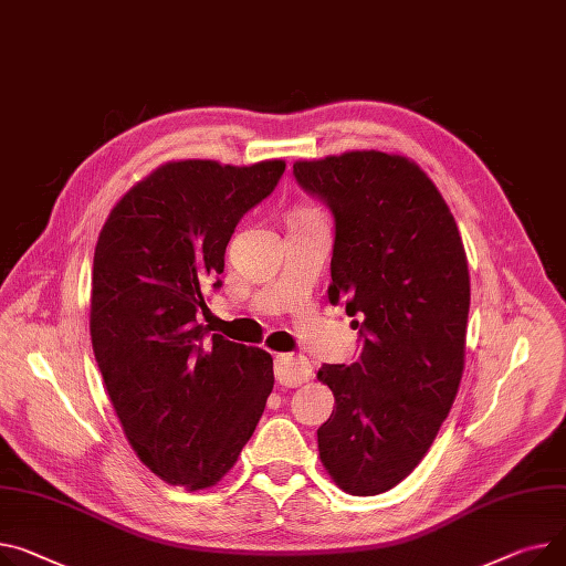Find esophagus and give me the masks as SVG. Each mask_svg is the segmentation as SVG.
<instances>
[{
  "mask_svg": "<svg viewBox=\"0 0 566 566\" xmlns=\"http://www.w3.org/2000/svg\"><path fill=\"white\" fill-rule=\"evenodd\" d=\"M275 378L284 387H297L312 378V364L303 355H277Z\"/></svg>",
  "mask_w": 566,
  "mask_h": 566,
  "instance_id": "esophagus-1",
  "label": "esophagus"
}]
</instances>
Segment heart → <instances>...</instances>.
<instances>
[{
	"label": "heart",
	"instance_id": "heart-1",
	"mask_svg": "<svg viewBox=\"0 0 566 566\" xmlns=\"http://www.w3.org/2000/svg\"><path fill=\"white\" fill-rule=\"evenodd\" d=\"M307 216H312V213H307Z\"/></svg>",
	"mask_w": 566,
	"mask_h": 566
}]
</instances>
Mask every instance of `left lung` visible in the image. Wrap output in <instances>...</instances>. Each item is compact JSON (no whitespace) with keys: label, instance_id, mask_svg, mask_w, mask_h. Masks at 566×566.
Returning a JSON list of instances; mask_svg holds the SVG:
<instances>
[{"label":"left lung","instance_id":"left-lung-1","mask_svg":"<svg viewBox=\"0 0 566 566\" xmlns=\"http://www.w3.org/2000/svg\"><path fill=\"white\" fill-rule=\"evenodd\" d=\"M295 181L334 216L332 305L359 327L350 366L323 364L334 394L321 462L353 496H375L426 458L460 389L471 284L458 222L413 161L364 149L295 161Z\"/></svg>","mask_w":566,"mask_h":566}]
</instances>
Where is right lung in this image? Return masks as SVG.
I'll list each match as a JSON object with an SVG mask.
<instances>
[{"mask_svg": "<svg viewBox=\"0 0 566 566\" xmlns=\"http://www.w3.org/2000/svg\"><path fill=\"white\" fill-rule=\"evenodd\" d=\"M284 168L164 164L111 209L95 245L91 342L106 394L140 462L188 492L237 464L273 391V357L205 321L239 220Z\"/></svg>", "mask_w": 566, "mask_h": 566, "instance_id": "obj_1", "label": "right lung"}]
</instances>
